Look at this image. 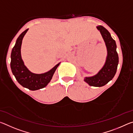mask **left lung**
I'll use <instances>...</instances> for the list:
<instances>
[{"label":"left lung","instance_id":"left-lung-1","mask_svg":"<svg viewBox=\"0 0 133 133\" xmlns=\"http://www.w3.org/2000/svg\"><path fill=\"white\" fill-rule=\"evenodd\" d=\"M100 31L107 48V57L104 66L96 75L90 77H85L84 81L89 85L102 87L107 84L115 76L118 64V56L117 52L115 40L106 29L102 26L96 27Z\"/></svg>","mask_w":133,"mask_h":133}]
</instances>
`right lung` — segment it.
I'll list each match as a JSON object with an SVG mask.
<instances>
[{"mask_svg":"<svg viewBox=\"0 0 133 133\" xmlns=\"http://www.w3.org/2000/svg\"><path fill=\"white\" fill-rule=\"evenodd\" d=\"M28 30L22 32L16 40L11 53L10 67L18 83L25 88L34 91L44 88L49 84L60 63L50 70L41 74L32 73L27 68L22 58L21 46L22 40Z\"/></svg>","mask_w":133,"mask_h":133,"instance_id":"1","label":"right lung"}]
</instances>
